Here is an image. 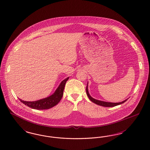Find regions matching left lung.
<instances>
[{"label": "left lung", "instance_id": "8db88e82", "mask_svg": "<svg viewBox=\"0 0 150 150\" xmlns=\"http://www.w3.org/2000/svg\"><path fill=\"white\" fill-rule=\"evenodd\" d=\"M86 93H87V96L89 98V99L92 101L93 103L96 104L98 105H100V106H104V107H113V106H115L116 105H120L121 104L125 103V102L128 99H126L125 100L122 101L121 102H119V103H111V102H104V101H102V100H97L94 98H93V97L91 96V95L89 94V93L88 91V82L87 83V87H86Z\"/></svg>", "mask_w": 150, "mask_h": 150}]
</instances>
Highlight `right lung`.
Returning <instances> with one entry per match:
<instances>
[{"mask_svg": "<svg viewBox=\"0 0 150 150\" xmlns=\"http://www.w3.org/2000/svg\"><path fill=\"white\" fill-rule=\"evenodd\" d=\"M68 79L69 77H67L63 80L53 94L49 97L34 102L24 101L21 99H19V100L26 106L34 109L44 110L51 108L56 105L62 99L65 84Z\"/></svg>", "mask_w": 150, "mask_h": 150, "instance_id": "add662e5", "label": "right lung"}]
</instances>
